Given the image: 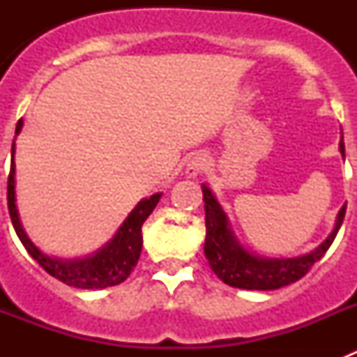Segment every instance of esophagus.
<instances>
[{
	"label": "esophagus",
	"mask_w": 357,
	"mask_h": 357,
	"mask_svg": "<svg viewBox=\"0 0 357 357\" xmlns=\"http://www.w3.org/2000/svg\"><path fill=\"white\" fill-rule=\"evenodd\" d=\"M207 166H209V160L204 153H195L191 159L188 160V166H185V175L189 178H195V176L202 175V173L206 172Z\"/></svg>",
	"instance_id": "1"
}]
</instances>
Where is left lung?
<instances>
[{"label":"left lung","mask_w":357,"mask_h":357,"mask_svg":"<svg viewBox=\"0 0 357 357\" xmlns=\"http://www.w3.org/2000/svg\"><path fill=\"white\" fill-rule=\"evenodd\" d=\"M340 151L345 157L343 135L340 141ZM202 191H204V202H206L204 207H206L207 229L204 252H206L211 270L225 284L241 289H259V291L279 289L302 279L313 268V264L320 261L324 254L329 250L340 227H342L347 209V206L340 209L333 232L313 252L301 255V257H291V259H268V257L250 254L247 248H243V245L230 229L229 218L223 213L222 206L218 204L213 191L206 184L202 185Z\"/></svg>","instance_id":"1"}]
</instances>
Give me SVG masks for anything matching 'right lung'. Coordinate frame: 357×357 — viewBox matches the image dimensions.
Segmentation results:
<instances>
[{
  "label": "right lung",
  "instance_id": "right-lung-1",
  "mask_svg": "<svg viewBox=\"0 0 357 357\" xmlns=\"http://www.w3.org/2000/svg\"><path fill=\"white\" fill-rule=\"evenodd\" d=\"M23 128V119H19L15 127V135ZM15 141L12 143V159L10 173H8V188H6V200H8V213H10L12 225L15 234L19 236L21 243L28 250V254L40 264L52 277L59 279L64 284L80 289H100L116 286L127 279L132 273L134 266L143 248V234L141 227L144 220L155 209L160 200V193L151 195L150 198L141 200L135 209L128 214V218L119 227L118 232L105 247L100 248L96 254L87 255L84 259H59L40 252L39 248L30 241L26 232L23 230L21 220H19L17 207H15V162H14Z\"/></svg>",
  "mask_w": 357,
  "mask_h": 357
}]
</instances>
